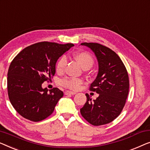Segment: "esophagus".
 Here are the masks:
<instances>
[{
	"label": "esophagus",
	"mask_w": 150,
	"mask_h": 150,
	"mask_svg": "<svg viewBox=\"0 0 150 150\" xmlns=\"http://www.w3.org/2000/svg\"><path fill=\"white\" fill-rule=\"evenodd\" d=\"M64 94L66 95H69V94H72V95H74V94H76L75 92H71V91H66L64 92Z\"/></svg>",
	"instance_id": "esophagus-1"
}]
</instances>
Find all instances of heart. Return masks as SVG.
Wrapping results in <instances>:
<instances>
[{"label":"heart","mask_w":150,"mask_h":150,"mask_svg":"<svg viewBox=\"0 0 150 150\" xmlns=\"http://www.w3.org/2000/svg\"><path fill=\"white\" fill-rule=\"evenodd\" d=\"M74 58L77 62L81 65L83 69H90L94 64V59L89 53L86 52H79L73 54ZM67 64V57L62 56L58 59L56 62V69L57 72L62 73L64 71L65 67ZM83 83V80L79 78L66 77L60 81V84L63 87L68 89L75 90H77Z\"/></svg>","instance_id":"obj_1"}]
</instances>
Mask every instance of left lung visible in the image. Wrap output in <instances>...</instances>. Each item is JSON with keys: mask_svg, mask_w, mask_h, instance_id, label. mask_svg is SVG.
<instances>
[{"mask_svg": "<svg viewBox=\"0 0 150 150\" xmlns=\"http://www.w3.org/2000/svg\"><path fill=\"white\" fill-rule=\"evenodd\" d=\"M95 54L98 62V73L89 90L99 94L92 100L86 94L87 101L80 109L84 119L93 126L110 123L125 105L129 90V77L126 67L118 55L110 48L98 43H82Z\"/></svg>", "mask_w": 150, "mask_h": 150, "instance_id": "obj_1", "label": "left lung"}]
</instances>
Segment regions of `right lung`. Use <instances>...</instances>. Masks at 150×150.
Listing matches in <instances>:
<instances>
[{"mask_svg": "<svg viewBox=\"0 0 150 150\" xmlns=\"http://www.w3.org/2000/svg\"><path fill=\"white\" fill-rule=\"evenodd\" d=\"M74 46L43 41L22 50L13 58L7 73V92L10 102L20 115L39 122L53 113L63 92L57 88L43 89L56 73L58 59Z\"/></svg>", "mask_w": 150, "mask_h": 150, "instance_id": "right-lung-1", "label": "right lung"}]
</instances>
